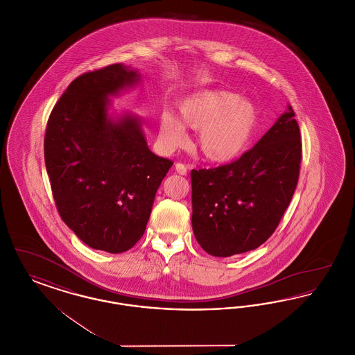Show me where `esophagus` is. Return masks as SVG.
<instances>
[{
  "label": "esophagus",
  "mask_w": 355,
  "mask_h": 355,
  "mask_svg": "<svg viewBox=\"0 0 355 355\" xmlns=\"http://www.w3.org/2000/svg\"><path fill=\"white\" fill-rule=\"evenodd\" d=\"M174 169H175V171H177L178 174H181V175H186V173H187V168H186L184 164H181V162H177Z\"/></svg>",
  "instance_id": "1"
}]
</instances>
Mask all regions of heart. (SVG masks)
Masks as SVG:
<instances>
[{
  "mask_svg": "<svg viewBox=\"0 0 355 355\" xmlns=\"http://www.w3.org/2000/svg\"><path fill=\"white\" fill-rule=\"evenodd\" d=\"M180 113L187 126L200 129L197 148L213 162L236 158L246 149L257 125L253 103L223 90H203L186 97L180 102ZM183 123L173 112L161 113L159 141L165 150H175L189 142Z\"/></svg>",
  "mask_w": 355,
  "mask_h": 355,
  "instance_id": "heart-1",
  "label": "heart"
}]
</instances>
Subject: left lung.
<instances>
[{
    "label": "left lung",
    "mask_w": 355,
    "mask_h": 355,
    "mask_svg": "<svg viewBox=\"0 0 355 355\" xmlns=\"http://www.w3.org/2000/svg\"><path fill=\"white\" fill-rule=\"evenodd\" d=\"M287 109L236 161L191 170V225L206 253L230 257L250 252L279 225L302 161L300 126L293 107Z\"/></svg>",
    "instance_id": "8db88e82"
}]
</instances>
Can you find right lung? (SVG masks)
<instances>
[{
	"mask_svg": "<svg viewBox=\"0 0 355 355\" xmlns=\"http://www.w3.org/2000/svg\"><path fill=\"white\" fill-rule=\"evenodd\" d=\"M139 80L121 64L69 85L46 125L44 155L58 214L87 246L123 253L144 236L173 161L149 150L139 121L107 117V96Z\"/></svg>",
	"mask_w": 355,
	"mask_h": 355,
	"instance_id": "right-lung-1",
	"label": "right lung"
}]
</instances>
